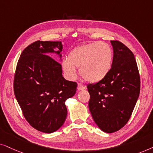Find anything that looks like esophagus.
I'll use <instances>...</instances> for the list:
<instances>
[{"label": "esophagus", "mask_w": 153, "mask_h": 153, "mask_svg": "<svg viewBox=\"0 0 153 153\" xmlns=\"http://www.w3.org/2000/svg\"><path fill=\"white\" fill-rule=\"evenodd\" d=\"M85 89V85L80 84V83H79V84L78 85V90H84Z\"/></svg>", "instance_id": "34e87169"}]
</instances>
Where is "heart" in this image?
I'll use <instances>...</instances> for the list:
<instances>
[{"label":"heart","mask_w":153,"mask_h":153,"mask_svg":"<svg viewBox=\"0 0 153 153\" xmlns=\"http://www.w3.org/2000/svg\"><path fill=\"white\" fill-rule=\"evenodd\" d=\"M113 51L108 44L96 41L77 47L63 60L62 66L69 78L77 77L80 68L81 76L90 82H97L108 74L113 62Z\"/></svg>","instance_id":"b5f03b06"}]
</instances>
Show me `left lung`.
Here are the masks:
<instances>
[{
  "mask_svg": "<svg viewBox=\"0 0 153 153\" xmlns=\"http://www.w3.org/2000/svg\"><path fill=\"white\" fill-rule=\"evenodd\" d=\"M113 59L111 69L103 80L87 85L89 108L100 129L113 133L123 128L131 117L140 93V76L135 57L121 42L111 40Z\"/></svg>",
  "mask_w": 153,
  "mask_h": 153,
  "instance_id": "left-lung-1",
  "label": "left lung"
}]
</instances>
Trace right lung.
Segmentation results:
<instances>
[{"instance_id": "1", "label": "right lung", "mask_w": 153, "mask_h": 153, "mask_svg": "<svg viewBox=\"0 0 153 153\" xmlns=\"http://www.w3.org/2000/svg\"><path fill=\"white\" fill-rule=\"evenodd\" d=\"M62 49L61 41L33 42L22 52L16 68V99L30 125L44 133L63 125L67 115L65 102L76 92L77 83L66 80L61 64L47 55L54 53L62 60Z\"/></svg>"}]
</instances>
